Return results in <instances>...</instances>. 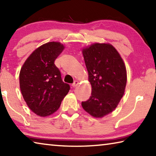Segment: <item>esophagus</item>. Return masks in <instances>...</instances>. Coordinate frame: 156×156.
Returning a JSON list of instances; mask_svg holds the SVG:
<instances>
[{
	"label": "esophagus",
	"mask_w": 156,
	"mask_h": 156,
	"mask_svg": "<svg viewBox=\"0 0 156 156\" xmlns=\"http://www.w3.org/2000/svg\"><path fill=\"white\" fill-rule=\"evenodd\" d=\"M78 84H79V81H74V83H73L72 86H73V88H75V87H76V86H78Z\"/></svg>",
	"instance_id": "1"
}]
</instances>
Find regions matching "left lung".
Segmentation results:
<instances>
[{
	"label": "left lung",
	"instance_id": "obj_1",
	"mask_svg": "<svg viewBox=\"0 0 156 156\" xmlns=\"http://www.w3.org/2000/svg\"><path fill=\"white\" fill-rule=\"evenodd\" d=\"M91 84V96L81 102L84 111L96 118L113 112L123 97L126 69L119 53L111 44L95 43L82 48Z\"/></svg>",
	"mask_w": 156,
	"mask_h": 156
}]
</instances>
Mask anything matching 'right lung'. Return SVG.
I'll use <instances>...</instances> for the list:
<instances>
[{
	"instance_id": "obj_1",
	"label": "right lung",
	"mask_w": 156,
	"mask_h": 156,
	"mask_svg": "<svg viewBox=\"0 0 156 156\" xmlns=\"http://www.w3.org/2000/svg\"><path fill=\"white\" fill-rule=\"evenodd\" d=\"M60 42H48L34 50L22 66L19 84L23 98L36 115L55 113L70 90L61 80L55 61L64 49Z\"/></svg>"
}]
</instances>
